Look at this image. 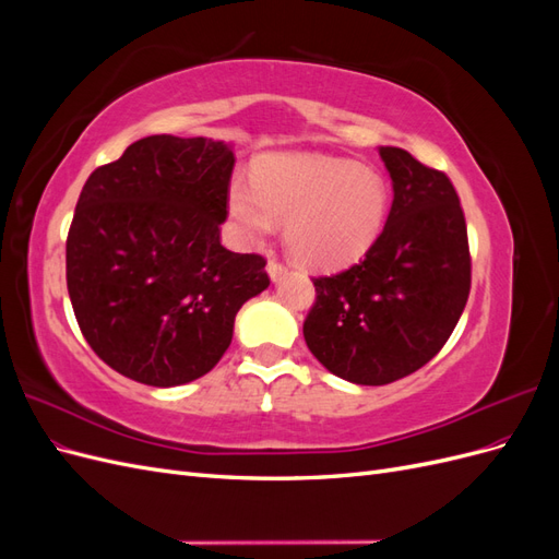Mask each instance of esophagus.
I'll return each mask as SVG.
<instances>
[{
	"mask_svg": "<svg viewBox=\"0 0 559 559\" xmlns=\"http://www.w3.org/2000/svg\"><path fill=\"white\" fill-rule=\"evenodd\" d=\"M265 270H267V277L273 280V282H280V280L286 275V267H284L282 263H277L275 259H270V261H267Z\"/></svg>",
	"mask_w": 559,
	"mask_h": 559,
	"instance_id": "obj_1",
	"label": "esophagus"
}]
</instances>
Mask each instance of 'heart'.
I'll return each mask as SVG.
<instances>
[{"instance_id": "1", "label": "heart", "mask_w": 559, "mask_h": 559, "mask_svg": "<svg viewBox=\"0 0 559 559\" xmlns=\"http://www.w3.org/2000/svg\"><path fill=\"white\" fill-rule=\"evenodd\" d=\"M386 210L389 189L378 170L324 154H267L253 165V181L235 175L228 183V214L240 240L263 245L286 224V249L314 270L364 259Z\"/></svg>"}]
</instances>
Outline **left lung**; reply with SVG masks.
Masks as SVG:
<instances>
[{"mask_svg":"<svg viewBox=\"0 0 559 559\" xmlns=\"http://www.w3.org/2000/svg\"><path fill=\"white\" fill-rule=\"evenodd\" d=\"M394 202L378 242L343 273L317 277L302 335L317 361L352 384H389L431 361L460 321L471 259L450 179L408 151L380 146Z\"/></svg>","mask_w":559,"mask_h":559,"instance_id":"8db88e82","label":"left lung"}]
</instances>
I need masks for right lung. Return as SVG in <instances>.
I'll use <instances>...</instances> for the list:
<instances>
[{
	"label": "right lung",
	"mask_w": 559,
	"mask_h": 559,
	"mask_svg": "<svg viewBox=\"0 0 559 559\" xmlns=\"http://www.w3.org/2000/svg\"><path fill=\"white\" fill-rule=\"evenodd\" d=\"M233 144L151 134L97 167L67 235V292L93 352L151 386L193 382L267 289L259 253L222 245Z\"/></svg>",
	"instance_id": "1"
}]
</instances>
